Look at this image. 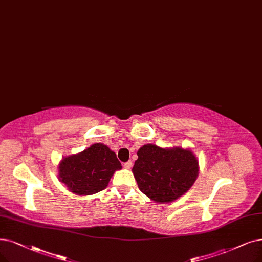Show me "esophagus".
I'll return each instance as SVG.
<instances>
[{
    "mask_svg": "<svg viewBox=\"0 0 262 262\" xmlns=\"http://www.w3.org/2000/svg\"><path fill=\"white\" fill-rule=\"evenodd\" d=\"M132 166H133L132 161H128V162H126V163H124V168H125V169H130Z\"/></svg>",
    "mask_w": 262,
    "mask_h": 262,
    "instance_id": "1",
    "label": "esophagus"
}]
</instances>
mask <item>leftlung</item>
<instances>
[{
  "label": "left lung",
  "instance_id": "obj_1",
  "mask_svg": "<svg viewBox=\"0 0 262 262\" xmlns=\"http://www.w3.org/2000/svg\"><path fill=\"white\" fill-rule=\"evenodd\" d=\"M137 155L133 167L134 177L139 189L153 201L165 203L178 199L198 177V161L189 150L145 144Z\"/></svg>",
  "mask_w": 262,
  "mask_h": 262
}]
</instances>
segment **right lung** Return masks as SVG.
I'll use <instances>...</instances> for the list:
<instances>
[{"label": "right lung", "mask_w": 262, "mask_h": 262, "mask_svg": "<svg viewBox=\"0 0 262 262\" xmlns=\"http://www.w3.org/2000/svg\"><path fill=\"white\" fill-rule=\"evenodd\" d=\"M122 168L116 153L103 143L65 157L59 166L60 181L76 195H92L107 187L116 170Z\"/></svg>", "instance_id": "right-lung-1"}]
</instances>
